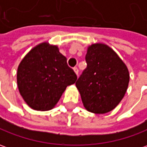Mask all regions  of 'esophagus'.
Masks as SVG:
<instances>
[{
	"label": "esophagus",
	"instance_id": "obj_1",
	"mask_svg": "<svg viewBox=\"0 0 147 147\" xmlns=\"http://www.w3.org/2000/svg\"><path fill=\"white\" fill-rule=\"evenodd\" d=\"M73 70H74V71H75V73L76 74V76H78V73H79V70H78L77 67H74Z\"/></svg>",
	"mask_w": 147,
	"mask_h": 147
}]
</instances>
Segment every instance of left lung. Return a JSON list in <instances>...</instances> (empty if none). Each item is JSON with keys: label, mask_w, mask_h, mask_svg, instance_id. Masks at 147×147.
Returning <instances> with one entry per match:
<instances>
[{"label": "left lung", "mask_w": 147, "mask_h": 147, "mask_svg": "<svg viewBox=\"0 0 147 147\" xmlns=\"http://www.w3.org/2000/svg\"><path fill=\"white\" fill-rule=\"evenodd\" d=\"M85 59L87 68L76 83L84 107L96 114L112 111L128 88L127 66L110 47L100 42L88 47Z\"/></svg>", "instance_id": "8db88e82"}]
</instances>
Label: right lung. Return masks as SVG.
Masks as SVG:
<instances>
[{"instance_id":"1","label":"right lung","mask_w":147,"mask_h":147,"mask_svg":"<svg viewBox=\"0 0 147 147\" xmlns=\"http://www.w3.org/2000/svg\"><path fill=\"white\" fill-rule=\"evenodd\" d=\"M76 80L58 46L48 42L33 47L21 61L17 71L20 94L29 107L38 111L52 109L67 87Z\"/></svg>"}]
</instances>
